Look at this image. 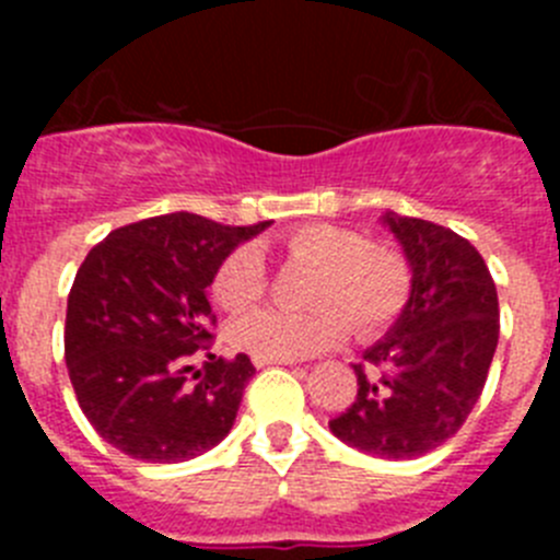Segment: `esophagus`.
I'll return each instance as SVG.
<instances>
[{
    "mask_svg": "<svg viewBox=\"0 0 560 560\" xmlns=\"http://www.w3.org/2000/svg\"><path fill=\"white\" fill-rule=\"evenodd\" d=\"M255 368H269V364H291V359H266V355H252Z\"/></svg>",
    "mask_w": 560,
    "mask_h": 560,
    "instance_id": "obj_1",
    "label": "esophagus"
}]
</instances>
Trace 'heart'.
<instances>
[{"label":"heart","instance_id":"b5f03b06","mask_svg":"<svg viewBox=\"0 0 560 560\" xmlns=\"http://www.w3.org/2000/svg\"><path fill=\"white\" fill-rule=\"evenodd\" d=\"M275 255L311 269L305 314L257 311L230 328L237 350L266 359H300L330 348L348 334L370 339L404 311L412 275L398 249L368 241L359 230L325 221L296 226L275 241ZM266 266L255 249L237 246L212 275V296L224 311L241 314L264 296Z\"/></svg>","mask_w":560,"mask_h":560}]
</instances>
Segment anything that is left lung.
Wrapping results in <instances>:
<instances>
[{
    "label": "left lung",
    "instance_id": "8db88e82",
    "mask_svg": "<svg viewBox=\"0 0 560 560\" xmlns=\"http://www.w3.org/2000/svg\"><path fill=\"white\" fill-rule=\"evenodd\" d=\"M412 266V294L378 345L353 364L359 393L330 432L361 452L412 459L443 446L471 415L499 341V300L482 255L448 226L387 212Z\"/></svg>",
    "mask_w": 560,
    "mask_h": 560
}]
</instances>
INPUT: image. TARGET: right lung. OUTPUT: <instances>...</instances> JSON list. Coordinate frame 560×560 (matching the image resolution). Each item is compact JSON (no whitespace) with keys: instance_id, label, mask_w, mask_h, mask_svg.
Wrapping results in <instances>:
<instances>
[{"instance_id":"obj_1","label":"right lung","mask_w":560,"mask_h":560,"mask_svg":"<svg viewBox=\"0 0 560 560\" xmlns=\"http://www.w3.org/2000/svg\"><path fill=\"white\" fill-rule=\"evenodd\" d=\"M266 226L171 212L120 226L89 252L67 300L63 359L83 415L114 448L182 463L230 434L255 364L210 350L207 289L221 260ZM196 354L206 355L201 371L189 364Z\"/></svg>"}]
</instances>
